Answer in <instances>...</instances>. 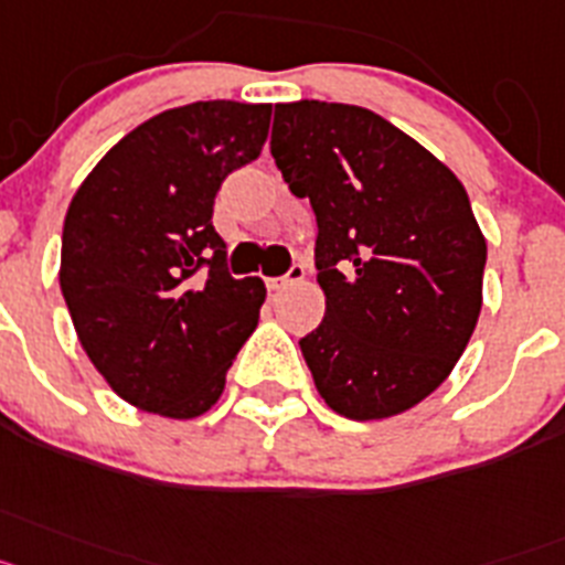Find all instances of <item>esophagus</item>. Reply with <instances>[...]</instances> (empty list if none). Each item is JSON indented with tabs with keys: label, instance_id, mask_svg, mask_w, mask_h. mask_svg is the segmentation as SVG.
<instances>
[{
	"label": "esophagus",
	"instance_id": "esophagus-1",
	"mask_svg": "<svg viewBox=\"0 0 565 565\" xmlns=\"http://www.w3.org/2000/svg\"><path fill=\"white\" fill-rule=\"evenodd\" d=\"M303 276H307V264L303 262H292V267L287 269V273H284V276H278V278H269V289H284V287H289V284H298V281H303Z\"/></svg>",
	"mask_w": 565,
	"mask_h": 565
}]
</instances>
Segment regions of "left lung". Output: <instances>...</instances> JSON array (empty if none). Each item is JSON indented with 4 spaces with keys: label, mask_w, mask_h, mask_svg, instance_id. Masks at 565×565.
<instances>
[{
    "label": "left lung",
    "mask_w": 565,
    "mask_h": 565,
    "mask_svg": "<svg viewBox=\"0 0 565 565\" xmlns=\"http://www.w3.org/2000/svg\"><path fill=\"white\" fill-rule=\"evenodd\" d=\"M269 150L318 222L327 312L298 343L321 398L352 420L420 404L458 364L480 316L487 242L463 184L358 105H276Z\"/></svg>",
    "instance_id": "obj_1"
}]
</instances>
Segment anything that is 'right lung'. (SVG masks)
I'll use <instances>...</instances> for the list:
<instances>
[{"mask_svg":"<svg viewBox=\"0 0 565 565\" xmlns=\"http://www.w3.org/2000/svg\"><path fill=\"white\" fill-rule=\"evenodd\" d=\"M273 105L193 102L127 134L76 190L62 296L93 366L127 404L195 418L222 398L267 289L233 278L215 193L258 159Z\"/></svg>","mask_w":565,"mask_h":565,"instance_id":"add662e5","label":"right lung"}]
</instances>
